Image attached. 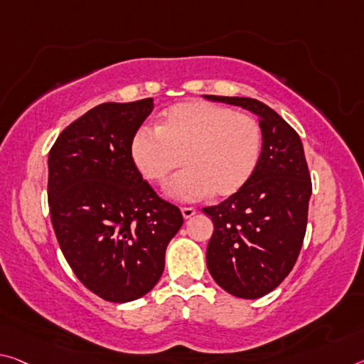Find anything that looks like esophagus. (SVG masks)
Wrapping results in <instances>:
<instances>
[{
  "label": "esophagus",
  "mask_w": 364,
  "mask_h": 364,
  "mask_svg": "<svg viewBox=\"0 0 364 364\" xmlns=\"http://www.w3.org/2000/svg\"><path fill=\"white\" fill-rule=\"evenodd\" d=\"M181 213H183L184 218H191L193 215H196V209H194V207H183Z\"/></svg>",
  "instance_id": "obj_1"
}]
</instances>
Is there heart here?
<instances>
[{"instance_id": "obj_1", "label": "heart", "mask_w": 364, "mask_h": 364, "mask_svg": "<svg viewBox=\"0 0 364 364\" xmlns=\"http://www.w3.org/2000/svg\"><path fill=\"white\" fill-rule=\"evenodd\" d=\"M261 154L262 131L255 118L205 100L176 103L161 113L157 131L142 126L129 142L132 165L155 186H165L183 160L186 170L171 183L170 194L186 203L241 191Z\"/></svg>"}]
</instances>
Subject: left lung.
I'll return each mask as SVG.
<instances>
[{
  "label": "left lung",
  "instance_id": "left-lung-1",
  "mask_svg": "<svg viewBox=\"0 0 364 364\" xmlns=\"http://www.w3.org/2000/svg\"><path fill=\"white\" fill-rule=\"evenodd\" d=\"M255 113L262 154L250 183L218 205L204 207L213 233L207 269L230 295L256 299L291 272L308 223L311 176L296 131L272 108L247 97L205 95Z\"/></svg>",
  "mask_w": 364,
  "mask_h": 364
}]
</instances>
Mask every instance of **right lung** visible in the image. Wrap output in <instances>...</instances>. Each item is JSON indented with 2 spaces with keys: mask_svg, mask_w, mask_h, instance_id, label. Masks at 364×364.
Masks as SVG:
<instances>
[{
  "mask_svg": "<svg viewBox=\"0 0 364 364\" xmlns=\"http://www.w3.org/2000/svg\"><path fill=\"white\" fill-rule=\"evenodd\" d=\"M154 99L102 103L58 136L48 155V205L60 247L92 293L112 303L147 295L183 225L176 205L137 173L129 142Z\"/></svg>",
  "mask_w": 364,
  "mask_h": 364,
  "instance_id": "1",
  "label": "right lung"
}]
</instances>
